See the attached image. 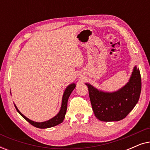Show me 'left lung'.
I'll return each instance as SVG.
<instances>
[{"instance_id":"8db88e82","label":"left lung","mask_w":150,"mask_h":150,"mask_svg":"<svg viewBox=\"0 0 150 150\" xmlns=\"http://www.w3.org/2000/svg\"><path fill=\"white\" fill-rule=\"evenodd\" d=\"M85 85L97 119L102 122H117L126 117L139 101L141 91L140 71L134 66L128 83L113 92L99 90L89 83Z\"/></svg>"}]
</instances>
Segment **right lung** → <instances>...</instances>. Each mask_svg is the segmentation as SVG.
Returning a JSON list of instances; mask_svg holds the SVG:
<instances>
[{
    "label": "right lung",
    "mask_w": 150,
    "mask_h": 150,
    "mask_svg": "<svg viewBox=\"0 0 150 150\" xmlns=\"http://www.w3.org/2000/svg\"><path fill=\"white\" fill-rule=\"evenodd\" d=\"M75 87H76L75 83H71L70 85L67 86L66 89H65L64 93L63 94L62 102H61V109L59 110V112L54 117H53L51 118L50 120L46 121V122H34V121L30 120L28 118L26 117V116H24V115L22 114L19 110H18V108H17V106H16V104H14V106H15L16 110H17V111L19 112L20 115H21L23 118L25 119V120L27 121L28 122H29L30 124L33 125V126L35 127H36V128H51V127H54L55 126L59 125V124H61V123H62L63 120H64L65 113H66L67 107V100H68L69 96H70L71 92L73 91V90L75 89Z\"/></svg>",
    "instance_id": "1"
}]
</instances>
